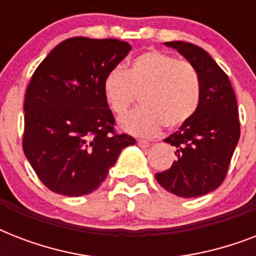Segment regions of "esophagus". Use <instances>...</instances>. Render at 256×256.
<instances>
[{
	"instance_id": "1",
	"label": "esophagus",
	"mask_w": 256,
	"mask_h": 256,
	"mask_svg": "<svg viewBox=\"0 0 256 256\" xmlns=\"http://www.w3.org/2000/svg\"><path fill=\"white\" fill-rule=\"evenodd\" d=\"M136 144H138V146H140V148H146L150 146V144H148V140H138V142H136Z\"/></svg>"
}]
</instances>
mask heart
<instances>
[{
  "mask_svg": "<svg viewBox=\"0 0 256 256\" xmlns=\"http://www.w3.org/2000/svg\"><path fill=\"white\" fill-rule=\"evenodd\" d=\"M104 94L118 116L140 96L144 106L124 116L120 126L130 134L150 136L164 124L172 130L188 122L200 104L202 85L191 62L150 50L134 58L126 72L110 70L104 80Z\"/></svg>",
  "mask_w": 256,
  "mask_h": 256,
  "instance_id": "heart-1",
  "label": "heart"
}]
</instances>
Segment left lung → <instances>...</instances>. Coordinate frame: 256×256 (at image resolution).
<instances>
[{"instance_id": "left-lung-1", "label": "left lung", "mask_w": 256, "mask_h": 256, "mask_svg": "<svg viewBox=\"0 0 256 256\" xmlns=\"http://www.w3.org/2000/svg\"><path fill=\"white\" fill-rule=\"evenodd\" d=\"M166 45L198 70L202 96L194 116L164 140L175 148L176 160L168 170L156 172V179L168 192L195 198L214 191L226 178L240 136L238 104L227 74L207 52L188 42Z\"/></svg>"}]
</instances>
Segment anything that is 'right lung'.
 Segmentation results:
<instances>
[{
	"instance_id": "obj_1",
	"label": "right lung",
	"mask_w": 256,
	"mask_h": 256,
	"mask_svg": "<svg viewBox=\"0 0 256 256\" xmlns=\"http://www.w3.org/2000/svg\"><path fill=\"white\" fill-rule=\"evenodd\" d=\"M132 50L128 42L69 38L38 65L25 94L22 148L50 191L81 196L100 187L126 146L116 132L104 80Z\"/></svg>"
}]
</instances>
